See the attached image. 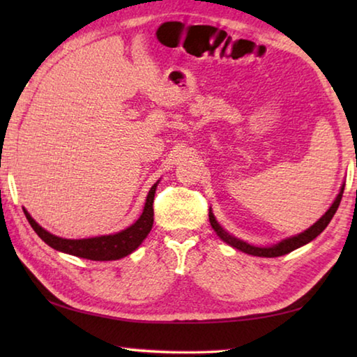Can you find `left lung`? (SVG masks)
Returning a JSON list of instances; mask_svg holds the SVG:
<instances>
[{"label":"left lung","instance_id":"1","mask_svg":"<svg viewBox=\"0 0 357 357\" xmlns=\"http://www.w3.org/2000/svg\"><path fill=\"white\" fill-rule=\"evenodd\" d=\"M343 189L345 187H342L340 193H338L335 202L332 203V206L328 209V213H326L321 219H319L315 225H312L309 229H305L304 233L298 234V236H293V238H288L285 241H282V243L275 244L273 247H255V245H250L244 243V241L236 239L231 234H228L225 229H223L219 223H217L215 217L213 215L209 209V222H211V227L214 228V231L217 233V236H219L222 241H225L227 244H229L234 249H238L241 252H245L249 253V255H255V257H268V258H274V257H282V255H287V253L293 252L296 249H299V247L305 245L307 243H310V241L315 239L319 233L323 231V229L329 225V222L332 220V217L337 213L338 209V204L342 202V195H343Z\"/></svg>","mask_w":357,"mask_h":357}]
</instances>
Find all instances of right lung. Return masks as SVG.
I'll return each mask as SVG.
<instances>
[{
  "label": "right lung",
  "instance_id": "add662e5",
  "mask_svg": "<svg viewBox=\"0 0 357 357\" xmlns=\"http://www.w3.org/2000/svg\"><path fill=\"white\" fill-rule=\"evenodd\" d=\"M155 187L157 183L151 187L146 197V204H144L140 219H138L134 225L123 229V231H119L116 234H108V236L89 239H63L55 236V234H50L45 231L44 228L39 227L25 209H23V213H25L29 225L33 227L36 233H38V236L44 241L45 244L50 245L52 249L80 258L94 259V261H110V259H119L129 255V253L134 252L137 247L143 243V239L148 236L154 222L153 203Z\"/></svg>",
  "mask_w": 357,
  "mask_h": 357
}]
</instances>
